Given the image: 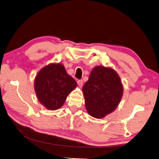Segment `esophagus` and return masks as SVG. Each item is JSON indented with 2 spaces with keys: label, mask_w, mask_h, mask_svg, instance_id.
Instances as JSON below:
<instances>
[{
  "label": "esophagus",
  "mask_w": 159,
  "mask_h": 159,
  "mask_svg": "<svg viewBox=\"0 0 159 159\" xmlns=\"http://www.w3.org/2000/svg\"><path fill=\"white\" fill-rule=\"evenodd\" d=\"M77 83H78V85H79V87H82L83 85V80H77Z\"/></svg>",
  "instance_id": "34e87169"
}]
</instances>
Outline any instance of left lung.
Listing matches in <instances>:
<instances>
[{"mask_svg": "<svg viewBox=\"0 0 159 159\" xmlns=\"http://www.w3.org/2000/svg\"><path fill=\"white\" fill-rule=\"evenodd\" d=\"M83 92L88 113L93 117L102 118L117 108L123 88L114 70L97 66L92 70Z\"/></svg>", "mask_w": 159, "mask_h": 159, "instance_id": "left-lung-1", "label": "left lung"}]
</instances>
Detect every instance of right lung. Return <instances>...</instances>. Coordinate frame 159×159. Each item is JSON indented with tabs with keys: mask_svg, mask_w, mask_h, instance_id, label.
<instances>
[{
	"mask_svg": "<svg viewBox=\"0 0 159 159\" xmlns=\"http://www.w3.org/2000/svg\"><path fill=\"white\" fill-rule=\"evenodd\" d=\"M76 85V82L61 64L46 66L34 79V90L39 102L51 111L61 107Z\"/></svg>",
	"mask_w": 159,
	"mask_h": 159,
	"instance_id": "1",
	"label": "right lung"
}]
</instances>
